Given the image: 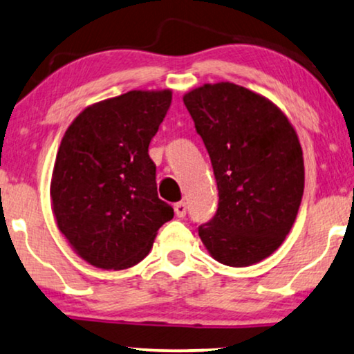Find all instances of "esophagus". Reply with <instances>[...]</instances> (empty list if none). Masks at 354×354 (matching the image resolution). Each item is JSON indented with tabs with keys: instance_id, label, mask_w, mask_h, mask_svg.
Returning <instances> with one entry per match:
<instances>
[{
	"instance_id": "1",
	"label": "esophagus",
	"mask_w": 354,
	"mask_h": 354,
	"mask_svg": "<svg viewBox=\"0 0 354 354\" xmlns=\"http://www.w3.org/2000/svg\"><path fill=\"white\" fill-rule=\"evenodd\" d=\"M186 212H187L186 202H178V203H175V213H176L178 218H184V216H186Z\"/></svg>"
}]
</instances>
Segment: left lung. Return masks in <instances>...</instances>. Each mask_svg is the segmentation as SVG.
<instances>
[{
    "label": "left lung",
    "instance_id": "obj_1",
    "mask_svg": "<svg viewBox=\"0 0 354 354\" xmlns=\"http://www.w3.org/2000/svg\"><path fill=\"white\" fill-rule=\"evenodd\" d=\"M183 101L220 196L198 236L223 265H255L281 247L300 208L305 167L295 129L270 99L229 82L203 84Z\"/></svg>",
    "mask_w": 354,
    "mask_h": 354
}]
</instances>
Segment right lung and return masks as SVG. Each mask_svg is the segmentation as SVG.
I'll use <instances>...</instances> for the list:
<instances>
[{
  "instance_id": "add662e5",
  "label": "right lung",
  "mask_w": 354,
  "mask_h": 354,
  "mask_svg": "<svg viewBox=\"0 0 354 354\" xmlns=\"http://www.w3.org/2000/svg\"><path fill=\"white\" fill-rule=\"evenodd\" d=\"M170 104V89H134L86 107L64 134L51 178L53 212L59 231L89 265L134 266L175 215L158 198L149 157Z\"/></svg>"
}]
</instances>
